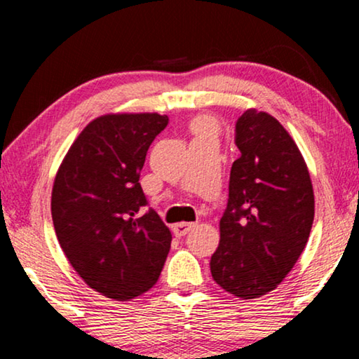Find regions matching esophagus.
I'll list each match as a JSON object with an SVG mask.
<instances>
[{"instance_id": "1", "label": "esophagus", "mask_w": 359, "mask_h": 359, "mask_svg": "<svg viewBox=\"0 0 359 359\" xmlns=\"http://www.w3.org/2000/svg\"><path fill=\"white\" fill-rule=\"evenodd\" d=\"M196 227V224L193 222H180V224H175L173 225V233L176 237H184L186 233L191 232Z\"/></svg>"}]
</instances>
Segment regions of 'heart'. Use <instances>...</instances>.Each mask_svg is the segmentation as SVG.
<instances>
[{"label":"heart","mask_w":359,"mask_h":359,"mask_svg":"<svg viewBox=\"0 0 359 359\" xmlns=\"http://www.w3.org/2000/svg\"><path fill=\"white\" fill-rule=\"evenodd\" d=\"M193 130L198 134H204V132H214V122L208 119V117H199L193 122Z\"/></svg>","instance_id":"heart-1"}]
</instances>
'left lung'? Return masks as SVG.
Returning <instances> with one entry per match:
<instances>
[{
    "label": "left lung",
    "mask_w": 359,
    "mask_h": 359,
    "mask_svg": "<svg viewBox=\"0 0 359 359\" xmlns=\"http://www.w3.org/2000/svg\"><path fill=\"white\" fill-rule=\"evenodd\" d=\"M240 156L230 170L214 281L240 299H257L297 263L313 222V189L301 150L271 114L245 111L235 124Z\"/></svg>",
    "instance_id": "obj_1"
}]
</instances>
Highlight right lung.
Returning <instances> with one entry per match:
<instances>
[{
	"label": "right lung",
	"mask_w": 359,
	"mask_h": 359,
	"mask_svg": "<svg viewBox=\"0 0 359 359\" xmlns=\"http://www.w3.org/2000/svg\"><path fill=\"white\" fill-rule=\"evenodd\" d=\"M168 124L156 112L91 121L67 151L52 188V220L73 269L96 292L130 301L158 281L171 232L139 183L147 151Z\"/></svg>",
	"instance_id": "1"
}]
</instances>
